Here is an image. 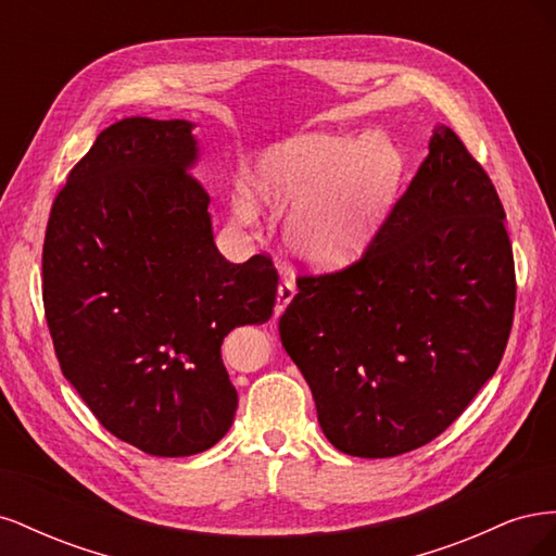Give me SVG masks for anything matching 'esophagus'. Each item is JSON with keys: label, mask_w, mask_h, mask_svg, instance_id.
<instances>
[{"label": "esophagus", "mask_w": 556, "mask_h": 556, "mask_svg": "<svg viewBox=\"0 0 556 556\" xmlns=\"http://www.w3.org/2000/svg\"><path fill=\"white\" fill-rule=\"evenodd\" d=\"M296 288L290 278H282L278 285V294H276V315H280L285 308H288L290 301L294 299Z\"/></svg>", "instance_id": "34e87169"}]
</instances>
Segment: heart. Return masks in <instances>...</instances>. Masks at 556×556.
<instances>
[{
    "mask_svg": "<svg viewBox=\"0 0 556 556\" xmlns=\"http://www.w3.org/2000/svg\"><path fill=\"white\" fill-rule=\"evenodd\" d=\"M396 178L399 155L387 141L304 134L266 150L250 190L268 211H296L288 241L301 260L336 268L357 260L371 241ZM233 217L257 223L245 194L233 199Z\"/></svg>",
    "mask_w": 556,
    "mask_h": 556,
    "instance_id": "1",
    "label": "heart"
}]
</instances>
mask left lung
Here are the masks:
<instances>
[{
  "label": "left lung",
  "instance_id": "1",
  "mask_svg": "<svg viewBox=\"0 0 556 556\" xmlns=\"http://www.w3.org/2000/svg\"><path fill=\"white\" fill-rule=\"evenodd\" d=\"M494 182L450 127L364 255L299 276L278 323L329 443L382 459L427 445L508 345L515 260Z\"/></svg>",
  "mask_w": 556,
  "mask_h": 556
}]
</instances>
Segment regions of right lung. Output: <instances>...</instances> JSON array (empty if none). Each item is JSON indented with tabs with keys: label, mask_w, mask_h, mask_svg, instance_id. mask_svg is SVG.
Here are the masks:
<instances>
[{
	"label": "right lung",
	"mask_w": 556,
	"mask_h": 556,
	"mask_svg": "<svg viewBox=\"0 0 556 556\" xmlns=\"http://www.w3.org/2000/svg\"><path fill=\"white\" fill-rule=\"evenodd\" d=\"M188 121L125 117L99 134L50 208L43 308L64 378L115 439L190 457L229 431L225 336L274 313L266 255L227 262L194 174Z\"/></svg>",
	"instance_id": "add662e5"
}]
</instances>
